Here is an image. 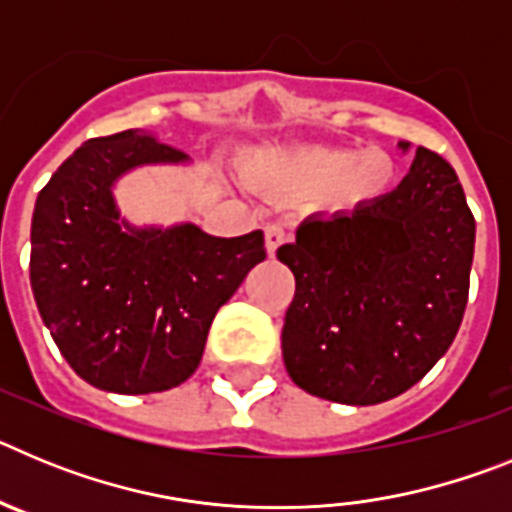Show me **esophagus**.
<instances>
[{
  "instance_id": "obj_1",
  "label": "esophagus",
  "mask_w": 512,
  "mask_h": 512,
  "mask_svg": "<svg viewBox=\"0 0 512 512\" xmlns=\"http://www.w3.org/2000/svg\"><path fill=\"white\" fill-rule=\"evenodd\" d=\"M264 233H266V251H269V256H274V253H277V248L287 241V230L277 223H269L264 228Z\"/></svg>"
}]
</instances>
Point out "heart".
I'll return each instance as SVG.
<instances>
[{
  "instance_id": "heart-1",
  "label": "heart",
  "mask_w": 512,
  "mask_h": 512,
  "mask_svg": "<svg viewBox=\"0 0 512 512\" xmlns=\"http://www.w3.org/2000/svg\"><path fill=\"white\" fill-rule=\"evenodd\" d=\"M243 176L253 187H315L320 205L356 210L390 189L395 161L379 148H361L356 153L333 146L261 148L246 156Z\"/></svg>"
}]
</instances>
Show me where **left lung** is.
Returning a JSON list of instances; mask_svg holds the SVG:
<instances>
[{
    "label": "left lung",
    "mask_w": 512,
    "mask_h": 512,
    "mask_svg": "<svg viewBox=\"0 0 512 512\" xmlns=\"http://www.w3.org/2000/svg\"><path fill=\"white\" fill-rule=\"evenodd\" d=\"M277 259L297 282L282 328L292 382L330 402L377 405L420 382L454 343L474 215L449 161L420 146L397 189L354 212L307 217Z\"/></svg>",
    "instance_id": "obj_1"
}]
</instances>
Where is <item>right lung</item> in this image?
<instances>
[{
  "mask_svg": "<svg viewBox=\"0 0 512 512\" xmlns=\"http://www.w3.org/2000/svg\"><path fill=\"white\" fill-rule=\"evenodd\" d=\"M189 156L148 130L92 138L38 194L30 284L40 318L84 382L117 395L179 387L200 366L220 305L266 259L264 233L217 238L194 223L135 228L112 187Z\"/></svg>",
  "mask_w": 512,
  "mask_h": 512,
  "instance_id": "1",
  "label": "right lung"
}]
</instances>
